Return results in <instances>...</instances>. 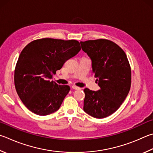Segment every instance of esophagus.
Returning <instances> with one entry per match:
<instances>
[{"mask_svg": "<svg viewBox=\"0 0 153 153\" xmlns=\"http://www.w3.org/2000/svg\"><path fill=\"white\" fill-rule=\"evenodd\" d=\"M71 88L74 89V90H79V88L77 87V86H76V85H72Z\"/></svg>", "mask_w": 153, "mask_h": 153, "instance_id": "34e87169", "label": "esophagus"}]
</instances>
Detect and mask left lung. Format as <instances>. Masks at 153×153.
<instances>
[{
	"label": "left lung",
	"instance_id": "obj_1",
	"mask_svg": "<svg viewBox=\"0 0 153 153\" xmlns=\"http://www.w3.org/2000/svg\"><path fill=\"white\" fill-rule=\"evenodd\" d=\"M82 49L92 62V73L100 90H84V110L96 118L112 114L123 103L131 85V68L123 49L113 41H81Z\"/></svg>",
	"mask_w": 153,
	"mask_h": 153
}]
</instances>
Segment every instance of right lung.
Returning <instances> with one entry per match:
<instances>
[{
	"mask_svg": "<svg viewBox=\"0 0 153 153\" xmlns=\"http://www.w3.org/2000/svg\"><path fill=\"white\" fill-rule=\"evenodd\" d=\"M80 50L76 40L51 38L34 40L25 47L16 62L14 80L19 98L30 111L45 116L59 109L70 87L51 79Z\"/></svg>",
	"mask_w": 153,
	"mask_h": 153,
	"instance_id": "add662e5",
	"label": "right lung"
}]
</instances>
